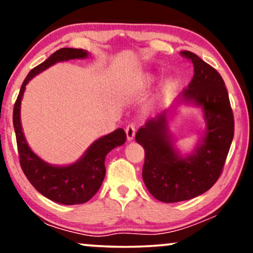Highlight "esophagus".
<instances>
[{
    "mask_svg": "<svg viewBox=\"0 0 253 253\" xmlns=\"http://www.w3.org/2000/svg\"><path fill=\"white\" fill-rule=\"evenodd\" d=\"M126 135H127V140H128V141L134 139V135H135V126H134V125L130 124L126 127Z\"/></svg>",
    "mask_w": 253,
    "mask_h": 253,
    "instance_id": "obj_1",
    "label": "esophagus"
}]
</instances>
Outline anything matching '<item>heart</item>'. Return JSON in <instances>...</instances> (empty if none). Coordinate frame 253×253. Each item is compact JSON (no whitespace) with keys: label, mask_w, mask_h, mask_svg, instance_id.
I'll return each mask as SVG.
<instances>
[{"label":"heart","mask_w":253,"mask_h":253,"mask_svg":"<svg viewBox=\"0 0 253 253\" xmlns=\"http://www.w3.org/2000/svg\"><path fill=\"white\" fill-rule=\"evenodd\" d=\"M153 78H155V76H153L152 74H149V75H146V77H145V80H146V81H152ZM170 84H171V85H172V86L176 85V81H175V80H171V81H170Z\"/></svg>","instance_id":"b5f03b06"}]
</instances>
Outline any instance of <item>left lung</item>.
I'll list each match as a JSON object with an SVG mask.
<instances>
[{"instance_id":"left-lung-1","label":"left lung","mask_w":253,"mask_h":253,"mask_svg":"<svg viewBox=\"0 0 253 253\" xmlns=\"http://www.w3.org/2000/svg\"><path fill=\"white\" fill-rule=\"evenodd\" d=\"M181 54L194 65L188 89L171 108L150 119L135 134L136 143L145 150V185L152 196L165 203L194 199L211 189L221 175L234 135L233 113L222 77L193 52ZM181 103L201 108L206 123L202 139L188 155L176 150L169 128V115Z\"/></svg>"}]
</instances>
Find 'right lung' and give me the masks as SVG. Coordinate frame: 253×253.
Listing matches in <instances>:
<instances>
[{
  "instance_id": "1",
  "label": "right lung",
  "mask_w": 253,
  "mask_h": 253,
  "mask_svg": "<svg viewBox=\"0 0 253 253\" xmlns=\"http://www.w3.org/2000/svg\"><path fill=\"white\" fill-rule=\"evenodd\" d=\"M89 53L82 48L64 47L52 53L45 62L36 66L25 78L13 112L17 151L22 171L42 195L62 205H81L89 201L102 184L106 167V156L115 147L126 141L123 128L115 129L109 134L101 136L86 149L78 161L70 165H52L36 155L26 141L21 126V101L28 82L38 74L56 63L70 59H84Z\"/></svg>"
}]
</instances>
